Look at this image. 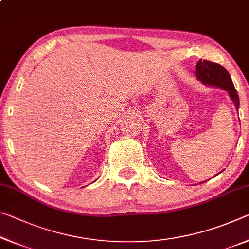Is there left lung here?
<instances>
[{
	"mask_svg": "<svg viewBox=\"0 0 249 249\" xmlns=\"http://www.w3.org/2000/svg\"><path fill=\"white\" fill-rule=\"evenodd\" d=\"M196 77L199 81L203 83L204 86L220 88V89L227 91L231 100L233 101V103L235 105L236 111H238L239 96L237 94V91L235 90V87L233 84V81H231L230 73L227 72V70L224 67L215 64V62H211L208 60H199V62H197L196 66Z\"/></svg>",
	"mask_w": 249,
	"mask_h": 249,
	"instance_id": "1",
	"label": "left lung"
}]
</instances>
